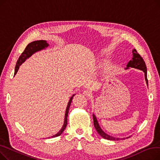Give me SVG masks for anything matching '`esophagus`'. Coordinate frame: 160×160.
Returning <instances> with one entry per match:
<instances>
[{
	"label": "esophagus",
	"mask_w": 160,
	"mask_h": 160,
	"mask_svg": "<svg viewBox=\"0 0 160 160\" xmlns=\"http://www.w3.org/2000/svg\"><path fill=\"white\" fill-rule=\"evenodd\" d=\"M83 95L88 97H92V96H93V93L90 90H86L83 91Z\"/></svg>",
	"instance_id": "34e87169"
}]
</instances>
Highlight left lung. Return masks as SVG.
<instances>
[{
    "mask_svg": "<svg viewBox=\"0 0 160 160\" xmlns=\"http://www.w3.org/2000/svg\"><path fill=\"white\" fill-rule=\"evenodd\" d=\"M132 52H133V57L132 58V60L128 63V64L127 65V69L129 68V67H132V68H136V69H139L140 70H142L145 72V80H146L147 83L148 85V79H147V67H146L145 62L143 60L141 56V55L139 54H138V52H137V50L136 49H133ZM93 118L94 127H95L96 130L97 131V132L99 133V135L102 138H103L106 139L112 140V141H118L120 139H123V138L122 139V138H113L112 136L108 135V134H106L105 132H104L102 131V130L100 128V127H99V124L97 121L96 117L93 114Z\"/></svg>",
    "mask_w": 160,
    "mask_h": 160,
    "instance_id": "8db88e82",
    "label": "left lung"
}]
</instances>
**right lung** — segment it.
<instances>
[{
    "label": "right lung",
    "mask_w": 160,
    "mask_h": 160,
    "mask_svg": "<svg viewBox=\"0 0 160 160\" xmlns=\"http://www.w3.org/2000/svg\"><path fill=\"white\" fill-rule=\"evenodd\" d=\"M47 46H48V44L47 43L46 41H44V40L35 41H33V42H32V43H29L27 46V47L25 48L23 52L19 56V60H18V62H17V64H16V66H15L14 74H16L17 72H18V69L19 68V66L21 65V64L22 63H23L25 61V60H26L27 58H29L31 55H32V54H33L35 52H37V51H38V50H40L41 49L45 48ZM73 96L71 98L69 102L68 103V105H67V106L66 112H65V121H64V124H63V127L62 128V129L60 130V132H59L58 133H56V135L52 136V138H55V137H58L59 136H60L61 134H62V133L65 129V128L67 127V116H68L69 108H70V106H71V103L72 102Z\"/></svg>",
    "instance_id": "obj_1"
}]
</instances>
